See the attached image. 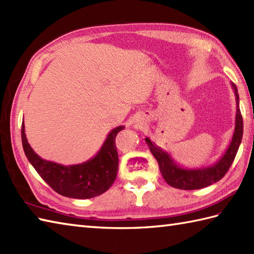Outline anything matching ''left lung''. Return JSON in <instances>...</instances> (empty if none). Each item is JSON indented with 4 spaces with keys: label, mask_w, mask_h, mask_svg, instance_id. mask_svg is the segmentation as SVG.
Listing matches in <instances>:
<instances>
[{
    "label": "left lung",
    "mask_w": 254,
    "mask_h": 254,
    "mask_svg": "<svg viewBox=\"0 0 254 254\" xmlns=\"http://www.w3.org/2000/svg\"><path fill=\"white\" fill-rule=\"evenodd\" d=\"M231 87L234 89L236 96V121L235 131L231 137L227 149L225 150L222 157H220L214 165L208 167H201V168H183L178 165L174 158L164 150L157 146L154 142L150 141L148 137L145 138V142L148 145L149 150L154 155L159 165V169L164 179L169 186L180 190H196L208 187L213 183L219 181L228 171L229 167L233 164L238 152L242 134H244V121L239 108V95L236 85L231 83Z\"/></svg>",
    "instance_id": "1"
}]
</instances>
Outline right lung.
Returning a JSON list of instances; mask_svg holds the SVG:
<instances>
[{
	"label": "right lung",
	"instance_id": "1",
	"mask_svg": "<svg viewBox=\"0 0 254 254\" xmlns=\"http://www.w3.org/2000/svg\"><path fill=\"white\" fill-rule=\"evenodd\" d=\"M123 128V126L112 128L93 158L71 166L46 160L37 155L27 141L24 122L21 124V142L27 159L53 190L63 196L83 199L100 195L115 182L119 166L115 139Z\"/></svg>",
	"mask_w": 254,
	"mask_h": 254
}]
</instances>
